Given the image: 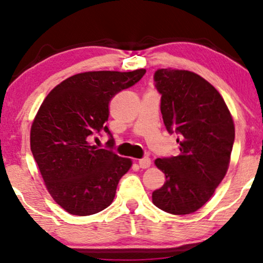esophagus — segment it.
I'll use <instances>...</instances> for the list:
<instances>
[{
    "mask_svg": "<svg viewBox=\"0 0 263 263\" xmlns=\"http://www.w3.org/2000/svg\"><path fill=\"white\" fill-rule=\"evenodd\" d=\"M139 166L141 168H148L151 166V159L149 158H142L139 160Z\"/></svg>",
    "mask_w": 263,
    "mask_h": 263,
    "instance_id": "obj_1",
    "label": "esophagus"
}]
</instances>
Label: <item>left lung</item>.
<instances>
[{"mask_svg":"<svg viewBox=\"0 0 263 263\" xmlns=\"http://www.w3.org/2000/svg\"><path fill=\"white\" fill-rule=\"evenodd\" d=\"M154 81L165 127L178 134L179 154L154 160L165 183L152 201L167 213L190 214L213 196L228 172L235 123L220 93L199 74L166 68L156 71Z\"/></svg>","mask_w":263,"mask_h":263,"instance_id":"obj_1","label":"left lung"}]
</instances>
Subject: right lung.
Listing matches in <instances>:
<instances>
[{"label":"right lung","instance_id":"1","mask_svg":"<svg viewBox=\"0 0 263 263\" xmlns=\"http://www.w3.org/2000/svg\"><path fill=\"white\" fill-rule=\"evenodd\" d=\"M146 73L98 70L66 79L43 100L30 142L43 181L53 201L73 215H91L109 207L121 177L132 167L129 158L98 148L89 135L105 125L111 99ZM109 146L114 145L110 139Z\"/></svg>","mask_w":263,"mask_h":263}]
</instances>
